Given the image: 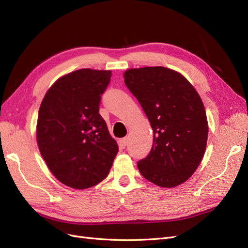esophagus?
I'll return each mask as SVG.
<instances>
[{
    "label": "esophagus",
    "instance_id": "esophagus-1",
    "mask_svg": "<svg viewBox=\"0 0 248 248\" xmlns=\"http://www.w3.org/2000/svg\"><path fill=\"white\" fill-rule=\"evenodd\" d=\"M127 144H128V138H123L120 140V146H121L122 148H125Z\"/></svg>",
    "mask_w": 248,
    "mask_h": 248
}]
</instances>
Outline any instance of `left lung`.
<instances>
[{
	"instance_id": "left-lung-1",
	"label": "left lung",
	"mask_w": 248,
	"mask_h": 248,
	"mask_svg": "<svg viewBox=\"0 0 248 248\" xmlns=\"http://www.w3.org/2000/svg\"><path fill=\"white\" fill-rule=\"evenodd\" d=\"M124 81L153 129V145L138 162L142 177L160 187L190 178L205 154L208 122L200 95L182 74L166 67L128 69Z\"/></svg>"
}]
</instances>
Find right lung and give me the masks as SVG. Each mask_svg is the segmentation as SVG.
I'll return each instance as SVG.
<instances>
[{
  "mask_svg": "<svg viewBox=\"0 0 248 248\" xmlns=\"http://www.w3.org/2000/svg\"><path fill=\"white\" fill-rule=\"evenodd\" d=\"M111 72L79 69L60 78L41 102L37 144L63 184L86 189L106 179L119 151L99 114Z\"/></svg>",
  "mask_w": 248,
  "mask_h": 248,
  "instance_id": "add662e5",
  "label": "right lung"
}]
</instances>
